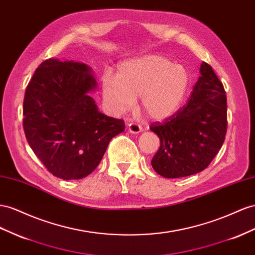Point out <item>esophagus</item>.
<instances>
[{
  "label": "esophagus",
  "mask_w": 255,
  "mask_h": 255,
  "mask_svg": "<svg viewBox=\"0 0 255 255\" xmlns=\"http://www.w3.org/2000/svg\"><path fill=\"white\" fill-rule=\"evenodd\" d=\"M128 130L132 134H138L141 132V127L137 123H129L128 126Z\"/></svg>",
  "instance_id": "1"
}]
</instances>
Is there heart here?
I'll return each mask as SVG.
<instances>
[{"label":"heart","mask_w":255,"mask_h":255,"mask_svg":"<svg viewBox=\"0 0 255 255\" xmlns=\"http://www.w3.org/2000/svg\"><path fill=\"white\" fill-rule=\"evenodd\" d=\"M189 85L190 75L183 65L149 54L121 62L116 77L109 73L103 75L102 98L116 116L130 111L139 98L140 111L150 119L162 121L180 109Z\"/></svg>","instance_id":"heart-1"}]
</instances>
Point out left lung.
I'll use <instances>...</instances> for the list:
<instances>
[{"label":"left lung","instance_id":"obj_1","mask_svg":"<svg viewBox=\"0 0 255 255\" xmlns=\"http://www.w3.org/2000/svg\"><path fill=\"white\" fill-rule=\"evenodd\" d=\"M199 73L187 105L165 122H154L150 127L161 141L151 165L162 177L180 178L199 173L224 142L228 104L223 85L205 62Z\"/></svg>","mask_w":255,"mask_h":255}]
</instances>
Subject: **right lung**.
Here are the masks:
<instances>
[{
    "instance_id": "1",
    "label": "right lung",
    "mask_w": 255,
    "mask_h": 255,
    "mask_svg": "<svg viewBox=\"0 0 255 255\" xmlns=\"http://www.w3.org/2000/svg\"><path fill=\"white\" fill-rule=\"evenodd\" d=\"M96 88L90 66L58 59L44 61L26 87V140L45 167L63 180L90 175L109 141L126 129L123 120L99 112L90 96Z\"/></svg>"
}]
</instances>
